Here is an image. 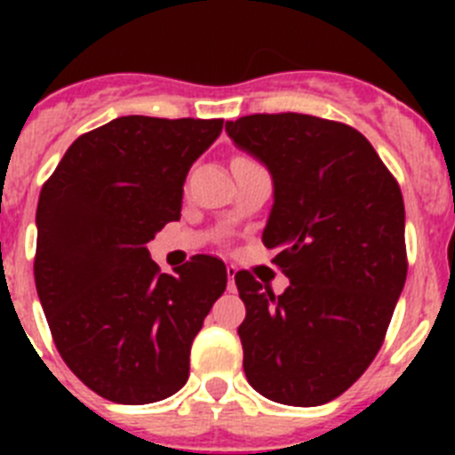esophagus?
I'll use <instances>...</instances> for the list:
<instances>
[{
    "instance_id": "obj_1",
    "label": "esophagus",
    "mask_w": 455,
    "mask_h": 455,
    "mask_svg": "<svg viewBox=\"0 0 455 455\" xmlns=\"http://www.w3.org/2000/svg\"><path fill=\"white\" fill-rule=\"evenodd\" d=\"M225 271H228V289H230V291H235V275H236V267H232V264H228V267H225Z\"/></svg>"
}]
</instances>
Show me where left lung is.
<instances>
[{
  "label": "left lung",
  "instance_id": "left-lung-1",
  "mask_svg": "<svg viewBox=\"0 0 455 455\" xmlns=\"http://www.w3.org/2000/svg\"><path fill=\"white\" fill-rule=\"evenodd\" d=\"M225 132L268 168L273 207L262 241L289 277L280 296L235 275L246 319L243 371L284 405L347 392L380 351L408 275L403 196L373 146L344 123L255 114Z\"/></svg>",
  "mask_w": 455,
  "mask_h": 455
}]
</instances>
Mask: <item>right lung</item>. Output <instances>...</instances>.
Returning a JSON list of instances; mask_svg holds the SVG:
<instances>
[{"instance_id":"add662e5","label":"right lung","mask_w":455,"mask_h":455,"mask_svg":"<svg viewBox=\"0 0 455 455\" xmlns=\"http://www.w3.org/2000/svg\"><path fill=\"white\" fill-rule=\"evenodd\" d=\"M223 120L123 116L79 136L36 209V291L63 363L124 405L187 383L188 353L228 284L219 257L159 271L148 241L180 220L184 180Z\"/></svg>"}]
</instances>
